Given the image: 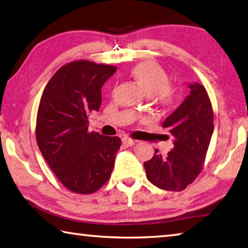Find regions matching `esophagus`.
I'll return each mask as SVG.
<instances>
[{"mask_svg":"<svg viewBox=\"0 0 248 248\" xmlns=\"http://www.w3.org/2000/svg\"><path fill=\"white\" fill-rule=\"evenodd\" d=\"M123 143L125 145V146H132L136 144V141L130 139V138H123Z\"/></svg>","mask_w":248,"mask_h":248,"instance_id":"1","label":"esophagus"}]
</instances>
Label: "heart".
Masks as SVG:
<instances>
[{"instance_id":"obj_1","label":"heart","mask_w":248,"mask_h":248,"mask_svg":"<svg viewBox=\"0 0 248 248\" xmlns=\"http://www.w3.org/2000/svg\"><path fill=\"white\" fill-rule=\"evenodd\" d=\"M133 78L146 93L162 106H169L175 99L176 90L169 82L166 71L154 61L139 62L131 69Z\"/></svg>"}]
</instances>
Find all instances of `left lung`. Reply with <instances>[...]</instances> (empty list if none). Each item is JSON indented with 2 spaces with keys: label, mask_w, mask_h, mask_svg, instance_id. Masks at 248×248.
<instances>
[{
  "label": "left lung",
  "mask_w": 248,
  "mask_h": 248,
  "mask_svg": "<svg viewBox=\"0 0 248 248\" xmlns=\"http://www.w3.org/2000/svg\"><path fill=\"white\" fill-rule=\"evenodd\" d=\"M190 94L166 118L163 128L174 137V149L165 156L155 150L144 162L146 177L164 190L182 191L198 177L213 133V109L207 90L190 84Z\"/></svg>",
  "instance_id": "1"
}]
</instances>
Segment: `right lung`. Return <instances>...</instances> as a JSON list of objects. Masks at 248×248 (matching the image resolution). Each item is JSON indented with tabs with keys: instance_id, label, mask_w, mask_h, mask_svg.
Here are the masks:
<instances>
[{
	"instance_id": "add662e5",
	"label": "right lung",
	"mask_w": 248,
	"mask_h": 248,
	"mask_svg": "<svg viewBox=\"0 0 248 248\" xmlns=\"http://www.w3.org/2000/svg\"><path fill=\"white\" fill-rule=\"evenodd\" d=\"M115 65L77 60L61 66L41 95L36 140L41 154L62 185L89 195L110 178L118 137L89 131V116L102 104V86Z\"/></svg>"
}]
</instances>
